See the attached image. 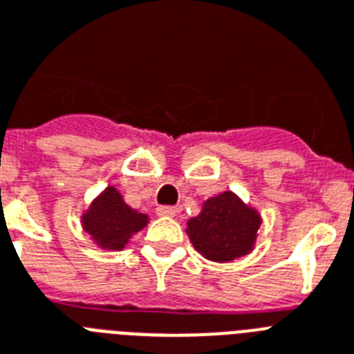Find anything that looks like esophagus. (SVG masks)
<instances>
[{"label":"esophagus","instance_id":"esophagus-1","mask_svg":"<svg viewBox=\"0 0 354 354\" xmlns=\"http://www.w3.org/2000/svg\"><path fill=\"white\" fill-rule=\"evenodd\" d=\"M158 216H167V218H172L176 216L178 212H180V209L178 207H172V205H162L158 207Z\"/></svg>","mask_w":354,"mask_h":354}]
</instances>
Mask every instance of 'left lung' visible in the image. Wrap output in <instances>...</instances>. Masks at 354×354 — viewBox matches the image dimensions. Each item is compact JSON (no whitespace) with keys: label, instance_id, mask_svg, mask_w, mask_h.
I'll return each mask as SVG.
<instances>
[{"label":"left lung","instance_id":"1","mask_svg":"<svg viewBox=\"0 0 354 354\" xmlns=\"http://www.w3.org/2000/svg\"><path fill=\"white\" fill-rule=\"evenodd\" d=\"M261 218L231 191L203 202L202 212L187 222V234L200 254L232 261L252 251Z\"/></svg>","mask_w":354,"mask_h":354}]
</instances>
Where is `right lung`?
I'll return each instance as SVG.
<instances>
[{
  "mask_svg": "<svg viewBox=\"0 0 354 354\" xmlns=\"http://www.w3.org/2000/svg\"><path fill=\"white\" fill-rule=\"evenodd\" d=\"M82 222L83 229L97 245L109 251H120L127 245L134 232L147 225L149 218L123 202L116 187H107L91 203Z\"/></svg>",
  "mask_w": 354,
  "mask_h": 354,
  "instance_id": "obj_1",
  "label": "right lung"
}]
</instances>
